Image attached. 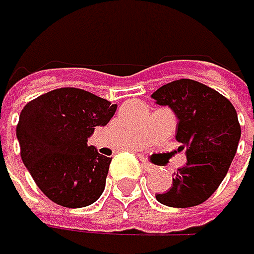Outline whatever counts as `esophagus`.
I'll use <instances>...</instances> for the list:
<instances>
[{"instance_id":"obj_1","label":"esophagus","mask_w":254,"mask_h":254,"mask_svg":"<svg viewBox=\"0 0 254 254\" xmlns=\"http://www.w3.org/2000/svg\"><path fill=\"white\" fill-rule=\"evenodd\" d=\"M142 169H145V171H152V169H154V165L148 163L146 160H142Z\"/></svg>"}]
</instances>
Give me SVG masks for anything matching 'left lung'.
<instances>
[{"instance_id":"1","label":"left lung","mask_w":254,"mask_h":254,"mask_svg":"<svg viewBox=\"0 0 254 254\" xmlns=\"http://www.w3.org/2000/svg\"><path fill=\"white\" fill-rule=\"evenodd\" d=\"M152 99L178 117L177 140L187 154L172 187L155 199L174 208L200 205L218 189L235 157L241 137L237 111L225 96L191 79L160 86Z\"/></svg>"}]
</instances>
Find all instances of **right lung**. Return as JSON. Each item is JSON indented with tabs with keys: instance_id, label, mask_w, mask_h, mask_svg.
I'll return each mask as SVG.
<instances>
[{
	"instance_id": "obj_1",
	"label": "right lung",
	"mask_w": 254,
	"mask_h": 254,
	"mask_svg": "<svg viewBox=\"0 0 254 254\" xmlns=\"http://www.w3.org/2000/svg\"><path fill=\"white\" fill-rule=\"evenodd\" d=\"M115 111L117 105L80 88H58L25 105L16 127L20 157L52 202L82 208L102 196L112 158L86 142Z\"/></svg>"
}]
</instances>
